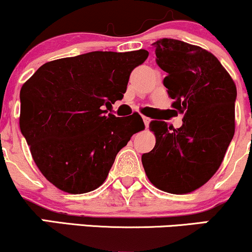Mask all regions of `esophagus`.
<instances>
[{
  "mask_svg": "<svg viewBox=\"0 0 252 252\" xmlns=\"http://www.w3.org/2000/svg\"><path fill=\"white\" fill-rule=\"evenodd\" d=\"M143 122H144V126H146V128H148L149 126V123H150V120L148 117L143 116Z\"/></svg>",
  "mask_w": 252,
  "mask_h": 252,
  "instance_id": "34e87169",
  "label": "esophagus"
}]
</instances>
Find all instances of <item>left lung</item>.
Returning <instances> with one entry per match:
<instances>
[{
  "label": "left lung",
  "mask_w": 252,
  "mask_h": 252,
  "mask_svg": "<svg viewBox=\"0 0 252 252\" xmlns=\"http://www.w3.org/2000/svg\"><path fill=\"white\" fill-rule=\"evenodd\" d=\"M156 63L167 76L163 85L184 115L182 126L153 121V150L142 164L154 186L173 193H189L206 184L221 164L235 134L237 89L220 62L198 46L175 39L152 43Z\"/></svg>",
  "instance_id": "obj_1"
}]
</instances>
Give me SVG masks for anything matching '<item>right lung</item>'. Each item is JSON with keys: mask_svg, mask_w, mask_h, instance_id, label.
<instances>
[{"mask_svg": "<svg viewBox=\"0 0 252 252\" xmlns=\"http://www.w3.org/2000/svg\"><path fill=\"white\" fill-rule=\"evenodd\" d=\"M146 50L89 52L43 63L20 91V129L37 168L63 192L82 194L105 181L142 117L106 114L126 91Z\"/></svg>", "mask_w": 252, "mask_h": 252, "instance_id": "right-lung-1", "label": "right lung"}]
</instances>
